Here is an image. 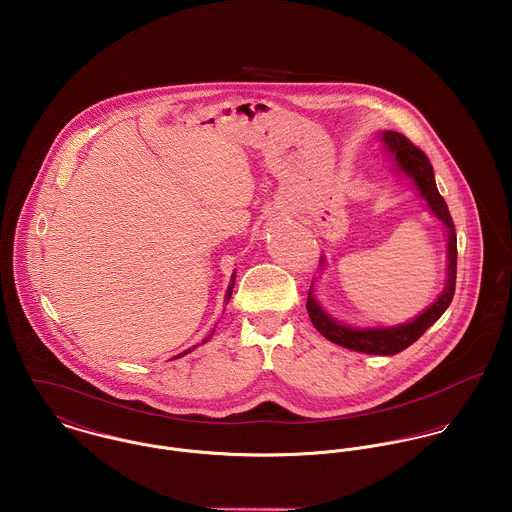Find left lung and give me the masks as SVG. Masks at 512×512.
<instances>
[{"instance_id": "left-lung-1", "label": "left lung", "mask_w": 512, "mask_h": 512, "mask_svg": "<svg viewBox=\"0 0 512 512\" xmlns=\"http://www.w3.org/2000/svg\"><path fill=\"white\" fill-rule=\"evenodd\" d=\"M383 151L393 163V169L397 174H402L410 180L412 188L418 192V196L424 200L430 214L444 226L446 233V281L444 288L438 294V298L424 308L418 316L410 318L408 322L395 324V326H351L343 324L338 318H334L316 298L314 283L310 286L306 310L310 314V320L314 328L326 338V340L359 351L367 355H397L408 345L418 340L432 324L440 320V316L448 310L455 292V265H457V237H455L454 222L448 210L446 200L440 196L434 169L428 161V157L414 147L404 135L397 131H383L381 133ZM320 267L324 271L326 257L320 259Z\"/></svg>"}]
</instances>
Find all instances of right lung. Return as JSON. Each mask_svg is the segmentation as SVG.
<instances>
[{"mask_svg": "<svg viewBox=\"0 0 512 512\" xmlns=\"http://www.w3.org/2000/svg\"><path fill=\"white\" fill-rule=\"evenodd\" d=\"M233 286H235V271H233V275H231V281H229L228 290H226V298H224V304H226V306H228V302H229V300H231V292H233ZM214 332H216V328H214V330H212V332H210V336H208V338H206V340L202 341V343H206V341L210 340V338H212V336H214ZM202 343H196V345H192V347H190V349H186V351H182V353H178V355H176V357H172V359H178V357H184V355H188V353H190V351H194V349H196V347H198V345H202Z\"/></svg>", "mask_w": 512, "mask_h": 512, "instance_id": "obj_1", "label": "right lung"}]
</instances>
